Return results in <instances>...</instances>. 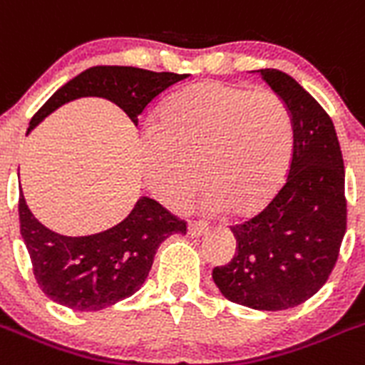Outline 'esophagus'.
Returning <instances> with one entry per match:
<instances>
[{
	"instance_id": "1",
	"label": "esophagus",
	"mask_w": 365,
	"mask_h": 365,
	"mask_svg": "<svg viewBox=\"0 0 365 365\" xmlns=\"http://www.w3.org/2000/svg\"><path fill=\"white\" fill-rule=\"evenodd\" d=\"M187 232H189L190 237H200V236H203V234L209 232V225L190 221L189 227H187Z\"/></svg>"
}]
</instances>
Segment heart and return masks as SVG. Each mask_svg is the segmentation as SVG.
<instances>
[{"mask_svg": "<svg viewBox=\"0 0 365 365\" xmlns=\"http://www.w3.org/2000/svg\"><path fill=\"white\" fill-rule=\"evenodd\" d=\"M290 149V118L277 95L209 81L156 110L140 165L149 190L171 209L189 202L198 176L207 207L243 216L275 192Z\"/></svg>", "mask_w": 365, "mask_h": 365, "instance_id": "1", "label": "heart"}]
</instances>
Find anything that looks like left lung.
<instances>
[{"label": "left lung", "instance_id": "obj_1", "mask_svg": "<svg viewBox=\"0 0 365 365\" xmlns=\"http://www.w3.org/2000/svg\"><path fill=\"white\" fill-rule=\"evenodd\" d=\"M292 125L290 173L272 202L232 227L236 254L212 270L223 297L261 312L302 304L321 290L346 234L344 160L335 125L290 75L257 70Z\"/></svg>", "mask_w": 365, "mask_h": 365}]
</instances>
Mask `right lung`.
Here are the masks:
<instances>
[{"label":"right lung","instance_id":"add662e5","mask_svg":"<svg viewBox=\"0 0 365 365\" xmlns=\"http://www.w3.org/2000/svg\"><path fill=\"white\" fill-rule=\"evenodd\" d=\"M189 73L149 71L135 66H93L61 86L30 120L26 135L63 106L86 97L108 98L135 125L149 102ZM21 237L41 290L75 312H98L140 290L160 245L185 234L183 221L158 202L140 196L115 227L90 236H63L44 227L19 194Z\"/></svg>","mask_w":365,"mask_h":365}]
</instances>
